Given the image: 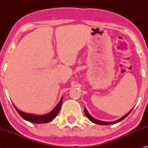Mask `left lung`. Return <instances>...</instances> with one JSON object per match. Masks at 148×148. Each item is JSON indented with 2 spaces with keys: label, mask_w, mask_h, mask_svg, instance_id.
Masks as SVG:
<instances>
[{
  "label": "left lung",
  "mask_w": 148,
  "mask_h": 148,
  "mask_svg": "<svg viewBox=\"0 0 148 148\" xmlns=\"http://www.w3.org/2000/svg\"><path fill=\"white\" fill-rule=\"evenodd\" d=\"M132 111V110H130V111L129 112L127 113V114H126L125 115H124L123 117H121L120 119H119V120H116V121H114V122H104V121H101V120H97V119L94 118L93 117H92V116L90 115V114H89V112H87V110H86V108H84V113H85V115L87 117V118L89 119V120L91 121V122H94V123L95 124H97V125H113V124H115V123H117V122H120V121H122V120H124V119L125 118V117H127L128 115H129V114L130 113V112Z\"/></svg>",
  "instance_id": "8db88e82"
}]
</instances>
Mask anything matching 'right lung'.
I'll return each instance as SVG.
<instances>
[{"label":"right lung","mask_w":148,"mask_h":148,"mask_svg":"<svg viewBox=\"0 0 148 148\" xmlns=\"http://www.w3.org/2000/svg\"><path fill=\"white\" fill-rule=\"evenodd\" d=\"M62 100H63V97H62L60 102L58 103L57 105L56 106L54 109L52 110L51 112H50L49 113L44 114V115H35V114H28V113L23 112L19 110L17 107H16V106L13 104L15 109L16 110V111L18 112L19 114L22 117V118H23L24 120L28 121L30 122H32V123H36V124H42V123H47V122H51L55 118V117L57 116V114H59V110H60L61 105H62Z\"/></svg>","instance_id":"right-lung-1"}]
</instances>
